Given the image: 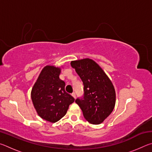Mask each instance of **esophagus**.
Returning a JSON list of instances; mask_svg holds the SVG:
<instances>
[{"label": "esophagus", "mask_w": 152, "mask_h": 152, "mask_svg": "<svg viewBox=\"0 0 152 152\" xmlns=\"http://www.w3.org/2000/svg\"><path fill=\"white\" fill-rule=\"evenodd\" d=\"M72 96L74 99H76V94L75 92H73V93H72Z\"/></svg>", "instance_id": "34e87169"}]
</instances>
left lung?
<instances>
[{"label":"left lung","instance_id":"left-lung-1","mask_svg":"<svg viewBox=\"0 0 152 152\" xmlns=\"http://www.w3.org/2000/svg\"><path fill=\"white\" fill-rule=\"evenodd\" d=\"M84 85V95L75 102L80 107L86 120L91 124L104 121L114 109L116 94L113 83L102 69L89 58L72 61Z\"/></svg>","mask_w":152,"mask_h":152}]
</instances>
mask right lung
I'll use <instances>...</instances> for the list:
<instances>
[{"mask_svg":"<svg viewBox=\"0 0 152 152\" xmlns=\"http://www.w3.org/2000/svg\"><path fill=\"white\" fill-rule=\"evenodd\" d=\"M60 68L46 66L31 90V100L38 115L56 123L66 114L74 99L65 91V82L60 79Z\"/></svg>","mask_w":152,"mask_h":152,"instance_id":"right-lung-1","label":"right lung"}]
</instances>
